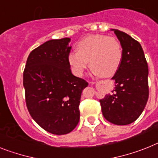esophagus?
<instances>
[{
    "label": "esophagus",
    "instance_id": "esophagus-1",
    "mask_svg": "<svg viewBox=\"0 0 158 158\" xmlns=\"http://www.w3.org/2000/svg\"><path fill=\"white\" fill-rule=\"evenodd\" d=\"M95 82H90V83H89V84H90V85H94V84H95Z\"/></svg>",
    "mask_w": 158,
    "mask_h": 158
}]
</instances>
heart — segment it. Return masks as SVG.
I'll list each match as a JSON object with an SVG mask.
<instances>
[{
	"label": "heart",
	"mask_w": 158,
	"mask_h": 158,
	"mask_svg": "<svg viewBox=\"0 0 158 158\" xmlns=\"http://www.w3.org/2000/svg\"><path fill=\"white\" fill-rule=\"evenodd\" d=\"M77 50L67 56L72 72L82 76L89 65L95 74L108 77L117 71L123 58L120 43L115 38L96 34L83 38L76 45Z\"/></svg>",
	"instance_id": "1"
}]
</instances>
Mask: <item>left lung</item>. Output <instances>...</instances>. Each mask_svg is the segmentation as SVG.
Instances as JSON below:
<instances>
[{
  "instance_id": "left-lung-1",
  "label": "left lung",
  "mask_w": 158,
  "mask_h": 158,
  "mask_svg": "<svg viewBox=\"0 0 158 158\" xmlns=\"http://www.w3.org/2000/svg\"><path fill=\"white\" fill-rule=\"evenodd\" d=\"M112 30L120 41L123 58L112 78L114 89L99 102L106 120L116 125H126L134 122L146 105L149 69L140 43L124 32Z\"/></svg>"
}]
</instances>
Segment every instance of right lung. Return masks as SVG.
<instances>
[{
    "mask_svg": "<svg viewBox=\"0 0 158 158\" xmlns=\"http://www.w3.org/2000/svg\"><path fill=\"white\" fill-rule=\"evenodd\" d=\"M71 38L51 39L30 52L23 73L26 102L43 129L67 134L77 126L83 90L88 83L73 75L67 56Z\"/></svg>",
    "mask_w": 158,
    "mask_h": 158,
    "instance_id": "obj_1",
    "label": "right lung"
}]
</instances>
